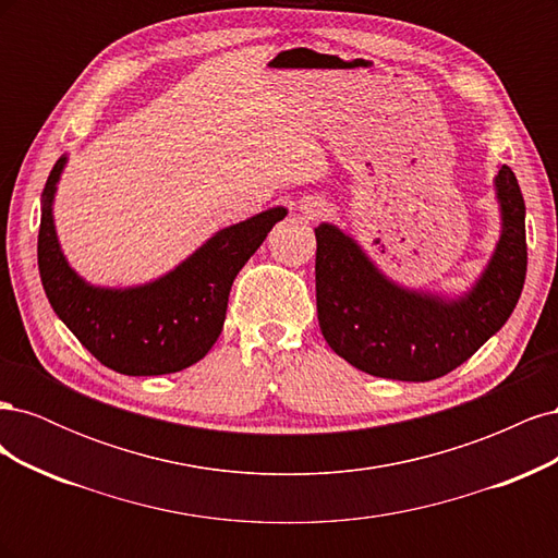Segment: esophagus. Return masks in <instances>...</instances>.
<instances>
[{"label": "esophagus", "instance_id": "obj_1", "mask_svg": "<svg viewBox=\"0 0 558 558\" xmlns=\"http://www.w3.org/2000/svg\"><path fill=\"white\" fill-rule=\"evenodd\" d=\"M305 214H307V216H316V214H320V205H316V202H314V205L305 207Z\"/></svg>", "mask_w": 558, "mask_h": 558}]
</instances>
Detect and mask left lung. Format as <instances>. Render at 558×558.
<instances>
[{
	"label": "left lung",
	"mask_w": 558,
	"mask_h": 558,
	"mask_svg": "<svg viewBox=\"0 0 558 558\" xmlns=\"http://www.w3.org/2000/svg\"><path fill=\"white\" fill-rule=\"evenodd\" d=\"M494 189L500 238L463 293L398 283L344 230H314L318 326L337 356L373 377L430 381L505 326L526 279V205L508 165L498 167Z\"/></svg>",
	"instance_id": "obj_1"
}]
</instances>
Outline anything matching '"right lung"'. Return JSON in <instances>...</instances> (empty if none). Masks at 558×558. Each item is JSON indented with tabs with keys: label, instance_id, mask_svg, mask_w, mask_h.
Instances as JSON below:
<instances>
[{
	"label": "right lung",
	"instance_id": "add662e5",
	"mask_svg": "<svg viewBox=\"0 0 558 558\" xmlns=\"http://www.w3.org/2000/svg\"><path fill=\"white\" fill-rule=\"evenodd\" d=\"M70 156H60L41 193L39 275L50 307L93 356L130 377L172 375L205 359L223 330L232 281L289 209L272 207L216 230L189 258L146 283L97 286L62 253L56 193Z\"/></svg>",
	"mask_w": 558,
	"mask_h": 558
}]
</instances>
